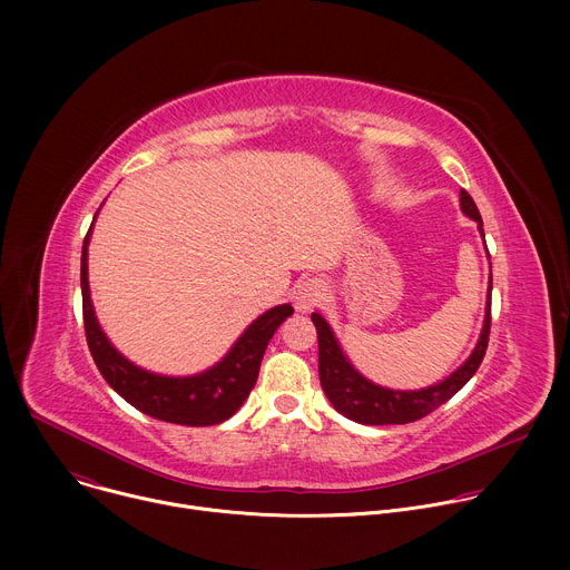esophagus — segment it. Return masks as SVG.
Returning <instances> with one entry per match:
<instances>
[{"label":"esophagus","instance_id":"1","mask_svg":"<svg viewBox=\"0 0 570 570\" xmlns=\"http://www.w3.org/2000/svg\"><path fill=\"white\" fill-rule=\"evenodd\" d=\"M324 295H327V282L320 277H308L295 286L293 302L297 311L306 313V311H313L324 299Z\"/></svg>","mask_w":570,"mask_h":570}]
</instances>
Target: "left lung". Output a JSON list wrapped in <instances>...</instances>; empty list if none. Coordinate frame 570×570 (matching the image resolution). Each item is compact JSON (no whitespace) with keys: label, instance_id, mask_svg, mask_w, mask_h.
Instances as JSON below:
<instances>
[{"label":"left lung","instance_id":"1","mask_svg":"<svg viewBox=\"0 0 570 570\" xmlns=\"http://www.w3.org/2000/svg\"><path fill=\"white\" fill-rule=\"evenodd\" d=\"M460 209L466 218L478 223V232H482V218L473 203V198L462 189L460 191ZM487 248V246H484ZM492 268V264H490ZM315 332H317V370H320V385L332 401L334 409L352 422L367 424V426H385V424H409L426 417L442 403H446L480 367L482 356L490 343V324H492V271H490V286H487V302H484V320L478 336V343L469 358L453 370L446 379L420 387V390H392L383 387L367 376H363L347 354L343 352L332 324L324 320L320 313L311 315Z\"/></svg>","mask_w":570,"mask_h":570}]
</instances>
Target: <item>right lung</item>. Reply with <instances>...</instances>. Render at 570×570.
I'll return each mask as SVG.
<instances>
[{"instance_id": "right-lung-1", "label": "right lung", "mask_w": 570, "mask_h": 570, "mask_svg": "<svg viewBox=\"0 0 570 570\" xmlns=\"http://www.w3.org/2000/svg\"><path fill=\"white\" fill-rule=\"evenodd\" d=\"M95 220L83 240V255H80V293H83L88 347L108 385L144 415L169 424L214 426L229 420L255 387L268 341L279 324L293 315V306L279 304L262 313L218 363L198 374L169 376L144 370L110 343L95 313L88 282V248Z\"/></svg>"}]
</instances>
